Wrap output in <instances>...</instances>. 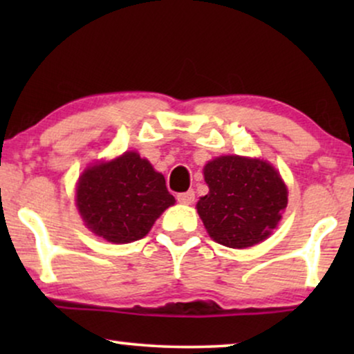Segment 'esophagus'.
<instances>
[{"instance_id": "34e87169", "label": "esophagus", "mask_w": 354, "mask_h": 354, "mask_svg": "<svg viewBox=\"0 0 354 354\" xmlns=\"http://www.w3.org/2000/svg\"><path fill=\"white\" fill-rule=\"evenodd\" d=\"M177 201L180 203V205H192V203L195 201V192L188 190L185 193H178Z\"/></svg>"}]
</instances>
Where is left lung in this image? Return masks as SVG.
<instances>
[{
    "label": "left lung",
    "mask_w": 354,
    "mask_h": 354,
    "mask_svg": "<svg viewBox=\"0 0 354 354\" xmlns=\"http://www.w3.org/2000/svg\"><path fill=\"white\" fill-rule=\"evenodd\" d=\"M209 193L196 203L207 234L229 248H250L268 239L282 219L288 192L268 161L219 156L203 169Z\"/></svg>",
    "instance_id": "left-lung-1"
}]
</instances>
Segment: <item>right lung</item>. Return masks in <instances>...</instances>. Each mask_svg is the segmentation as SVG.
Wrapping results in <instances>:
<instances>
[{"label": "right lung", "instance_id": "add662e5", "mask_svg": "<svg viewBox=\"0 0 354 354\" xmlns=\"http://www.w3.org/2000/svg\"><path fill=\"white\" fill-rule=\"evenodd\" d=\"M75 203L95 235L111 243H130L143 239L176 198L148 159L137 151H125L82 172Z\"/></svg>", "mask_w": 354, "mask_h": 354}]
</instances>
